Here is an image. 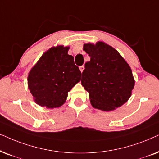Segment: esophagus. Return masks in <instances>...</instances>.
Segmentation results:
<instances>
[{"instance_id": "1", "label": "esophagus", "mask_w": 159, "mask_h": 159, "mask_svg": "<svg viewBox=\"0 0 159 159\" xmlns=\"http://www.w3.org/2000/svg\"><path fill=\"white\" fill-rule=\"evenodd\" d=\"M79 69H80V70H81V72L82 73V72H83L84 70V65H82V66H80L79 67Z\"/></svg>"}]
</instances>
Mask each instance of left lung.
<instances>
[{
  "mask_svg": "<svg viewBox=\"0 0 159 159\" xmlns=\"http://www.w3.org/2000/svg\"><path fill=\"white\" fill-rule=\"evenodd\" d=\"M84 50L91 60L85 63L81 84L89 94L91 104L104 111L120 107L129 99L134 86L129 65L104 42L86 43Z\"/></svg>",
  "mask_w": 159,
  "mask_h": 159,
  "instance_id": "left-lung-1",
  "label": "left lung"
}]
</instances>
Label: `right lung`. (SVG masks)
<instances>
[{
    "mask_svg": "<svg viewBox=\"0 0 159 159\" xmlns=\"http://www.w3.org/2000/svg\"><path fill=\"white\" fill-rule=\"evenodd\" d=\"M69 46L52 47L42 55L30 71L28 89L38 105L47 108L60 107L67 93L81 81V73L67 54Z\"/></svg>",
    "mask_w": 159,
    "mask_h": 159,
    "instance_id": "1",
    "label": "right lung"
}]
</instances>
